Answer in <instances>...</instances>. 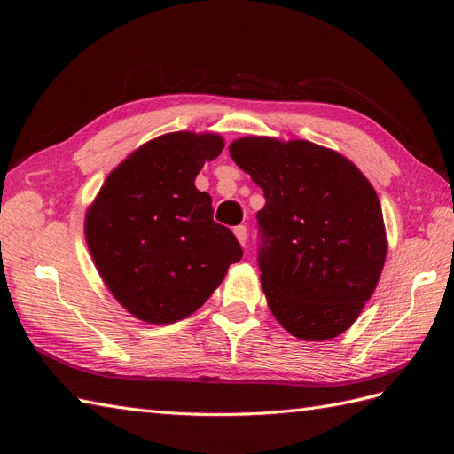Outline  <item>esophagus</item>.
Instances as JSON below:
<instances>
[{"label": "esophagus", "instance_id": "1", "mask_svg": "<svg viewBox=\"0 0 454 454\" xmlns=\"http://www.w3.org/2000/svg\"><path fill=\"white\" fill-rule=\"evenodd\" d=\"M235 237H237V240L244 246L246 244V239H248V231H246V227L244 225H239V227H235Z\"/></svg>", "mask_w": 454, "mask_h": 454}]
</instances>
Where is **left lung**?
<instances>
[{
  "label": "left lung",
  "mask_w": 454,
  "mask_h": 454,
  "mask_svg": "<svg viewBox=\"0 0 454 454\" xmlns=\"http://www.w3.org/2000/svg\"><path fill=\"white\" fill-rule=\"evenodd\" d=\"M231 159L261 187V287L301 340L345 333L373 295L388 240L373 185L354 162L307 140L246 136Z\"/></svg>",
  "instance_id": "8db88e82"
}]
</instances>
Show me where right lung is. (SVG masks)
I'll return each mask as SVG.
<instances>
[{
	"mask_svg": "<svg viewBox=\"0 0 454 454\" xmlns=\"http://www.w3.org/2000/svg\"><path fill=\"white\" fill-rule=\"evenodd\" d=\"M225 142L214 132H168L109 172L85 215V239L107 290L136 318L174 324L199 310L242 257L195 187Z\"/></svg>",
	"mask_w": 454,
	"mask_h": 454,
	"instance_id": "right-lung-1",
	"label": "right lung"
}]
</instances>
